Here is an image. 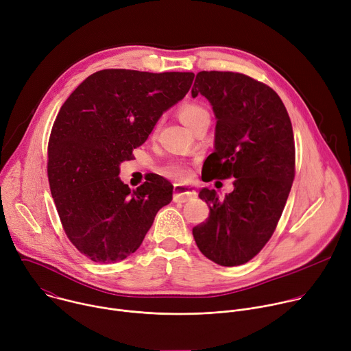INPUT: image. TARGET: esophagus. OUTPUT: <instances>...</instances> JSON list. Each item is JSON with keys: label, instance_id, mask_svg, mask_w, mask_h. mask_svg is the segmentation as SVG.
<instances>
[{"label": "esophagus", "instance_id": "34e87169", "mask_svg": "<svg viewBox=\"0 0 351 351\" xmlns=\"http://www.w3.org/2000/svg\"><path fill=\"white\" fill-rule=\"evenodd\" d=\"M173 202L175 203H187L189 199L195 197V190L189 187V186H183V184H175L173 189Z\"/></svg>", "mask_w": 351, "mask_h": 351}]
</instances>
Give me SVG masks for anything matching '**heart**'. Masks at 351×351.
I'll use <instances>...</instances> for the list:
<instances>
[{"instance_id":"1","label":"heart","mask_w":351,"mask_h":351,"mask_svg":"<svg viewBox=\"0 0 351 351\" xmlns=\"http://www.w3.org/2000/svg\"><path fill=\"white\" fill-rule=\"evenodd\" d=\"M178 115H179L180 121L187 128H190L191 130L198 123H202L203 121H206V119L210 121V112L203 106H199L197 103H184V104H182L179 107ZM164 173L167 176L175 178V179H186L189 176V168L184 167V165H171V167H167L164 169Z\"/></svg>"}]
</instances>
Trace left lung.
<instances>
[{"label": "left lung", "instance_id": "8db88e82", "mask_svg": "<svg viewBox=\"0 0 351 351\" xmlns=\"http://www.w3.org/2000/svg\"><path fill=\"white\" fill-rule=\"evenodd\" d=\"M213 106L215 152L204 162L206 182L233 178V191L219 198L203 189L210 217L193 228L208 260L236 267L254 258L274 234L293 184V128L280 97L267 84L236 72H198L191 95Z\"/></svg>", "mask_w": 351, "mask_h": 351}]
</instances>
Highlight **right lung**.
<instances>
[{"instance_id":"obj_1","label":"right lung","mask_w":351,"mask_h":351,"mask_svg":"<svg viewBox=\"0 0 351 351\" xmlns=\"http://www.w3.org/2000/svg\"><path fill=\"white\" fill-rule=\"evenodd\" d=\"M191 72L104 69L68 97L48 140L51 195L72 244L94 263L133 254L173 186L153 175L130 190L119 165L133 158L161 115L187 94Z\"/></svg>"}]
</instances>
